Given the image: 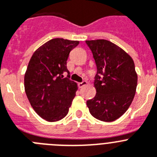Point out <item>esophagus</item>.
I'll return each mask as SVG.
<instances>
[{"mask_svg": "<svg viewBox=\"0 0 157 157\" xmlns=\"http://www.w3.org/2000/svg\"><path fill=\"white\" fill-rule=\"evenodd\" d=\"M87 85V81H83L82 82H80L78 83V87L79 88H83L84 86Z\"/></svg>", "mask_w": 157, "mask_h": 157, "instance_id": "obj_1", "label": "esophagus"}]
</instances>
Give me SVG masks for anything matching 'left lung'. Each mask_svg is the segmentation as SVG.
I'll return each mask as SVG.
<instances>
[{
    "instance_id": "obj_1",
    "label": "left lung",
    "mask_w": 157,
    "mask_h": 157,
    "mask_svg": "<svg viewBox=\"0 0 157 157\" xmlns=\"http://www.w3.org/2000/svg\"><path fill=\"white\" fill-rule=\"evenodd\" d=\"M97 64L94 86L97 94L87 101L91 115L111 122L129 108L137 85V74L131 56L107 40H86Z\"/></svg>"
}]
</instances>
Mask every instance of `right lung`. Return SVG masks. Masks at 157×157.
Here are the masks:
<instances>
[{"mask_svg":"<svg viewBox=\"0 0 157 157\" xmlns=\"http://www.w3.org/2000/svg\"><path fill=\"white\" fill-rule=\"evenodd\" d=\"M76 40L55 38L34 52L25 74L28 99L38 115L47 121L63 119L76 96L77 85L71 81L67 60ZM68 72L67 78L63 75Z\"/></svg>","mask_w":157,"mask_h":157,"instance_id":"1","label":"right lung"}]
</instances>
